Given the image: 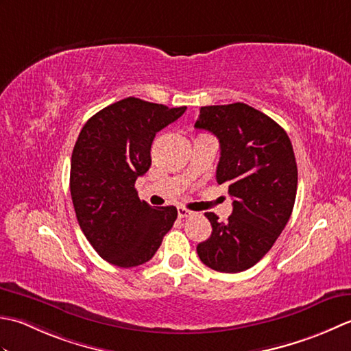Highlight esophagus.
<instances>
[{
  "mask_svg": "<svg viewBox=\"0 0 351 351\" xmlns=\"http://www.w3.org/2000/svg\"><path fill=\"white\" fill-rule=\"evenodd\" d=\"M177 215H178V218H186V217H191L192 212L184 209V207H177Z\"/></svg>",
  "mask_w": 351,
  "mask_h": 351,
  "instance_id": "esophagus-1",
  "label": "esophagus"
}]
</instances>
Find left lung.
Here are the masks:
<instances>
[{"mask_svg":"<svg viewBox=\"0 0 351 351\" xmlns=\"http://www.w3.org/2000/svg\"><path fill=\"white\" fill-rule=\"evenodd\" d=\"M195 128L218 138L217 182L226 183L233 197L227 223L206 213L212 234L199 242L197 253L219 273H241L269 252L294 209V149L276 121L244 103L202 107Z\"/></svg>","mask_w":351,"mask_h":351,"instance_id":"obj_1","label":"left lung"}]
</instances>
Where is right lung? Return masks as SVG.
<instances>
[{
	"instance_id": "obj_1",
	"label": "right lung",
	"mask_w": 351,
	"mask_h": 351,
	"mask_svg": "<svg viewBox=\"0 0 351 351\" xmlns=\"http://www.w3.org/2000/svg\"><path fill=\"white\" fill-rule=\"evenodd\" d=\"M186 110L128 97L104 107L82 128L71 157L69 189L77 221L112 265L148 262L177 218L174 206L141 202L136 178L152 165L154 136Z\"/></svg>"
}]
</instances>
